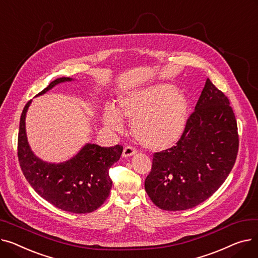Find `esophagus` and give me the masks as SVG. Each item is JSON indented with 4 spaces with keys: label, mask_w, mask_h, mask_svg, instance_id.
<instances>
[{
    "label": "esophagus",
    "mask_w": 258,
    "mask_h": 258,
    "mask_svg": "<svg viewBox=\"0 0 258 258\" xmlns=\"http://www.w3.org/2000/svg\"><path fill=\"white\" fill-rule=\"evenodd\" d=\"M136 154H137V150H135V148L132 146H126L123 150V153H122V157L128 158V157H132Z\"/></svg>",
    "instance_id": "1"
}]
</instances>
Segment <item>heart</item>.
I'll return each instance as SVG.
<instances>
[{"mask_svg":"<svg viewBox=\"0 0 258 258\" xmlns=\"http://www.w3.org/2000/svg\"><path fill=\"white\" fill-rule=\"evenodd\" d=\"M117 109L122 117L132 121L134 136L143 147L161 152L169 150L182 139L190 102L177 87L155 85L121 95ZM117 112L115 107L106 106L102 114L103 124L114 133H121L124 127Z\"/></svg>","mask_w":258,"mask_h":258,"instance_id":"b5f03b06","label":"heart"}]
</instances>
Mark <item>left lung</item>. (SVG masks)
<instances>
[{
  "instance_id": "obj_1",
  "label": "left lung",
  "mask_w": 258,
  "mask_h": 258,
  "mask_svg": "<svg viewBox=\"0 0 258 258\" xmlns=\"http://www.w3.org/2000/svg\"><path fill=\"white\" fill-rule=\"evenodd\" d=\"M237 152L232 107L225 94L207 78L182 139L169 150L154 154L145 190L163 210L196 207L225 182Z\"/></svg>"
}]
</instances>
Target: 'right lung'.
Instances as JSON below:
<instances>
[{"mask_svg": "<svg viewBox=\"0 0 258 258\" xmlns=\"http://www.w3.org/2000/svg\"><path fill=\"white\" fill-rule=\"evenodd\" d=\"M72 80L70 77L53 80L36 96ZM31 102H27L22 112L18 139V156L26 180L40 197L58 209L73 213L96 210L110 195L113 183L108 169L119 160L123 147L87 143L74 157L61 163L46 162L34 155L27 139L26 114Z\"/></svg>", "mask_w": 258, "mask_h": 258, "instance_id": "1", "label": "right lung"}]
</instances>
